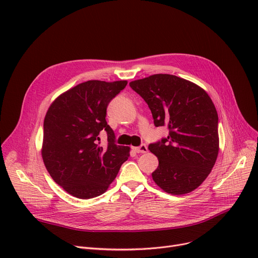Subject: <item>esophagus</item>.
Wrapping results in <instances>:
<instances>
[{
  "instance_id": "34e87169",
  "label": "esophagus",
  "mask_w": 258,
  "mask_h": 258,
  "mask_svg": "<svg viewBox=\"0 0 258 258\" xmlns=\"http://www.w3.org/2000/svg\"><path fill=\"white\" fill-rule=\"evenodd\" d=\"M134 151L136 152V153H141V154H145V153H147V147H146V145L145 144H141L140 146H138V147H134Z\"/></svg>"
}]
</instances>
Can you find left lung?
Wrapping results in <instances>:
<instances>
[{
  "label": "left lung",
  "mask_w": 258,
  "mask_h": 258,
  "mask_svg": "<svg viewBox=\"0 0 258 258\" xmlns=\"http://www.w3.org/2000/svg\"><path fill=\"white\" fill-rule=\"evenodd\" d=\"M130 87L148 104L155 125L169 131L166 138L148 145L159 160L153 180L167 194L191 192L208 177L219 155V116L209 95L170 74L135 80Z\"/></svg>",
  "instance_id": "8db88e82"
}]
</instances>
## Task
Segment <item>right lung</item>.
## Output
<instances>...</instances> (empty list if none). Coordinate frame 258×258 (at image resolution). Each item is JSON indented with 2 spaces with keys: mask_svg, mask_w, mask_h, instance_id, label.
<instances>
[{
  "mask_svg": "<svg viewBox=\"0 0 258 258\" xmlns=\"http://www.w3.org/2000/svg\"><path fill=\"white\" fill-rule=\"evenodd\" d=\"M126 85V80H89L61 94L48 108L42 157L52 179L75 198L105 192L130 157V147L115 143L105 120L108 103ZM101 130L108 135L105 146L100 144Z\"/></svg>",
  "mask_w": 258,
  "mask_h": 258,
  "instance_id": "obj_1",
  "label": "right lung"
}]
</instances>
